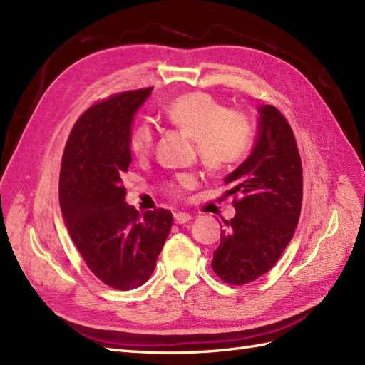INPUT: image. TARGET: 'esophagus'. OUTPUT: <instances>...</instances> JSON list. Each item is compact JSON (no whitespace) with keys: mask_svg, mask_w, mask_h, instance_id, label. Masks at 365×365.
I'll list each match as a JSON object with an SVG mask.
<instances>
[{"mask_svg":"<svg viewBox=\"0 0 365 365\" xmlns=\"http://www.w3.org/2000/svg\"><path fill=\"white\" fill-rule=\"evenodd\" d=\"M174 221H175V224H186V222L191 221V216L186 215V213H175Z\"/></svg>","mask_w":365,"mask_h":365,"instance_id":"obj_1","label":"esophagus"}]
</instances>
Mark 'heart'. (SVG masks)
I'll return each mask as SVG.
<instances>
[{"instance_id":"b5f03b06","label":"heart","mask_w":365,"mask_h":365,"mask_svg":"<svg viewBox=\"0 0 365 365\" xmlns=\"http://www.w3.org/2000/svg\"><path fill=\"white\" fill-rule=\"evenodd\" d=\"M166 121L196 141L202 163L210 171L222 173L238 165L249 154L253 127L247 116L228 110L222 103L202 91H192L174 99L165 110ZM154 143L150 124L141 123L132 130L129 146L133 155L144 157ZM194 179L182 175L169 190L179 194L191 188Z\"/></svg>"}]
</instances>
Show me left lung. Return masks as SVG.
<instances>
[{
	"label": "left lung",
	"instance_id": "1",
	"mask_svg": "<svg viewBox=\"0 0 365 365\" xmlns=\"http://www.w3.org/2000/svg\"><path fill=\"white\" fill-rule=\"evenodd\" d=\"M257 138L244 162L225 177L236 215L221 230L211 267L228 284L241 286L269 272L299 224L303 179L294 133L274 106H259Z\"/></svg>",
	"mask_w": 365,
	"mask_h": 365
}]
</instances>
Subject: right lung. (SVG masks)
I'll return each mask as SVG.
<instances>
[{
    "label": "right lung",
    "instance_id": "add662e5",
    "mask_svg": "<svg viewBox=\"0 0 365 365\" xmlns=\"http://www.w3.org/2000/svg\"><path fill=\"white\" fill-rule=\"evenodd\" d=\"M152 88L95 104L74 124L63 150L58 199L65 225L101 282L129 291L148 282L173 225L165 208L138 213L125 202L133 118Z\"/></svg>",
    "mask_w": 365,
    "mask_h": 365
}]
</instances>
